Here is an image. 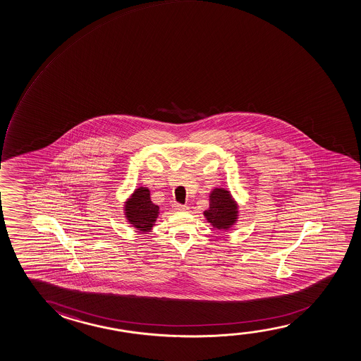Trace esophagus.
Instances as JSON below:
<instances>
[{
	"label": "esophagus",
	"instance_id": "obj_1",
	"mask_svg": "<svg viewBox=\"0 0 361 361\" xmlns=\"http://www.w3.org/2000/svg\"><path fill=\"white\" fill-rule=\"evenodd\" d=\"M173 209H176V211H186L188 207L186 204H173Z\"/></svg>",
	"mask_w": 361,
	"mask_h": 361
}]
</instances>
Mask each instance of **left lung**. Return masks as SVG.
Wrapping results in <instances>:
<instances>
[{
	"mask_svg": "<svg viewBox=\"0 0 361 361\" xmlns=\"http://www.w3.org/2000/svg\"><path fill=\"white\" fill-rule=\"evenodd\" d=\"M204 214L209 224L217 230H227L237 219V204L228 191L214 188L209 195V209Z\"/></svg>",
	"mask_w": 361,
	"mask_h": 361,
	"instance_id": "obj_1",
	"label": "left lung"
}]
</instances>
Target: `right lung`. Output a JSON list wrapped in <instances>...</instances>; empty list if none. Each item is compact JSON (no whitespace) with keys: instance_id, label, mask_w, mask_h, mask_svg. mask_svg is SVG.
<instances>
[{"instance_id":"right-lung-1","label":"right lung","mask_w":361,"mask_h":361,"mask_svg":"<svg viewBox=\"0 0 361 361\" xmlns=\"http://www.w3.org/2000/svg\"><path fill=\"white\" fill-rule=\"evenodd\" d=\"M126 219L141 232L152 230L159 214V206L150 200L147 188H139L126 204Z\"/></svg>"}]
</instances>
